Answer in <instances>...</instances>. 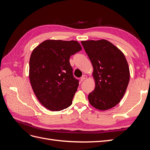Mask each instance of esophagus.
I'll list each match as a JSON object with an SVG mask.
<instances>
[{
	"label": "esophagus",
	"instance_id": "esophagus-1",
	"mask_svg": "<svg viewBox=\"0 0 150 150\" xmlns=\"http://www.w3.org/2000/svg\"><path fill=\"white\" fill-rule=\"evenodd\" d=\"M86 78H87V76H86V75H83L81 77L80 79H81V81H84V79H86Z\"/></svg>",
	"mask_w": 150,
	"mask_h": 150
}]
</instances>
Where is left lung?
<instances>
[{
  "label": "left lung",
  "instance_id": "left-lung-1",
  "mask_svg": "<svg viewBox=\"0 0 150 150\" xmlns=\"http://www.w3.org/2000/svg\"><path fill=\"white\" fill-rule=\"evenodd\" d=\"M93 66L95 89L88 95L90 104L99 110L117 105L123 97L129 81V69L125 56L106 40L81 42Z\"/></svg>",
  "mask_w": 150,
  "mask_h": 150
}]
</instances>
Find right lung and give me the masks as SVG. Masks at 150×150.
I'll return each mask as SVG.
<instances>
[{"instance_id":"1","label":"right lung","mask_w":150,"mask_h":150,"mask_svg":"<svg viewBox=\"0 0 150 150\" xmlns=\"http://www.w3.org/2000/svg\"><path fill=\"white\" fill-rule=\"evenodd\" d=\"M82 49L76 40H46L35 47L29 61V79L39 102L51 111L71 106L79 86L69 58Z\"/></svg>"}]
</instances>
